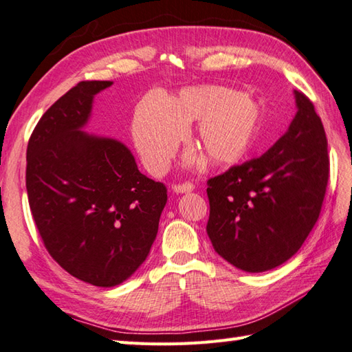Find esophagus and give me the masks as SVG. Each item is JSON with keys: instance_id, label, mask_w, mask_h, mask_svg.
Masks as SVG:
<instances>
[{"instance_id": "esophagus-1", "label": "esophagus", "mask_w": 352, "mask_h": 352, "mask_svg": "<svg viewBox=\"0 0 352 352\" xmlns=\"http://www.w3.org/2000/svg\"><path fill=\"white\" fill-rule=\"evenodd\" d=\"M194 190V185L191 182H185V184H177L173 186V191L176 194H184V192H191Z\"/></svg>"}]
</instances>
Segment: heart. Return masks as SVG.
Returning a JSON list of instances; mask_svg holds the SVG:
<instances>
[{"mask_svg": "<svg viewBox=\"0 0 352 352\" xmlns=\"http://www.w3.org/2000/svg\"><path fill=\"white\" fill-rule=\"evenodd\" d=\"M261 105L236 90L221 85H192L168 99L147 95L132 119V140L144 168L160 175L188 124L197 122L192 140L212 167L233 166L252 152L259 137ZM201 155H185V166H197Z\"/></svg>", "mask_w": 352, "mask_h": 352, "instance_id": "heart-1", "label": "heart"}]
</instances>
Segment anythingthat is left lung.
<instances>
[{"label":"left lung","instance_id":"left-lung-1","mask_svg":"<svg viewBox=\"0 0 352 352\" xmlns=\"http://www.w3.org/2000/svg\"><path fill=\"white\" fill-rule=\"evenodd\" d=\"M296 114L268 152L208 181V236L224 261L247 272L278 267L318 221L329 152L314 104L294 90Z\"/></svg>","mask_w":352,"mask_h":352}]
</instances>
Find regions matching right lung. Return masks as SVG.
Instances as JSON below:
<instances>
[{
	"label": "right lung",
	"instance_id": "add662e5",
	"mask_svg": "<svg viewBox=\"0 0 352 352\" xmlns=\"http://www.w3.org/2000/svg\"><path fill=\"white\" fill-rule=\"evenodd\" d=\"M113 81H81L38 120L27 147L30 209L50 254L70 276L111 287L142 267L167 190L138 171L126 144L84 128Z\"/></svg>",
	"mask_w": 352,
	"mask_h": 352
}]
</instances>
